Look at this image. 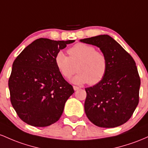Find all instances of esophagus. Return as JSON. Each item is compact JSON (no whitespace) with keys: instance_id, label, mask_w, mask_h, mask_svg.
<instances>
[{"instance_id":"34e87169","label":"esophagus","mask_w":148,"mask_h":148,"mask_svg":"<svg viewBox=\"0 0 148 148\" xmlns=\"http://www.w3.org/2000/svg\"><path fill=\"white\" fill-rule=\"evenodd\" d=\"M73 89L75 91H76V90H78V89H79V87H77V86H73Z\"/></svg>"}]
</instances>
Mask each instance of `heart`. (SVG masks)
Masks as SVG:
<instances>
[{
    "instance_id": "b5f03b06",
    "label": "heart",
    "mask_w": 148,
    "mask_h": 148,
    "mask_svg": "<svg viewBox=\"0 0 148 148\" xmlns=\"http://www.w3.org/2000/svg\"><path fill=\"white\" fill-rule=\"evenodd\" d=\"M68 53L69 56L60 51L54 58L55 65L63 77H71L76 72V66L79 73L72 79L74 84L95 85L105 77L107 57L103 52L96 50L94 46L77 43L68 49Z\"/></svg>"
}]
</instances>
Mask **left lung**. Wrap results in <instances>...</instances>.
I'll return each instance as SVG.
<instances>
[{
    "label": "left lung",
    "mask_w": 148,
    "mask_h": 148,
    "mask_svg": "<svg viewBox=\"0 0 148 148\" xmlns=\"http://www.w3.org/2000/svg\"><path fill=\"white\" fill-rule=\"evenodd\" d=\"M100 48L108 59V69L100 82L85 88L84 111L99 127L113 128L127 122L139 102L140 79L132 56L108 35L80 40Z\"/></svg>",
    "instance_id": "8db88e82"
}]
</instances>
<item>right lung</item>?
<instances>
[{
	"mask_svg": "<svg viewBox=\"0 0 148 148\" xmlns=\"http://www.w3.org/2000/svg\"><path fill=\"white\" fill-rule=\"evenodd\" d=\"M74 41L39 38L14 61L8 87L12 105L23 122L43 127L60 118L74 90L57 69L54 58Z\"/></svg>",
	"mask_w": 148,
	"mask_h": 148,
	"instance_id": "right-lung-1",
	"label": "right lung"
}]
</instances>
